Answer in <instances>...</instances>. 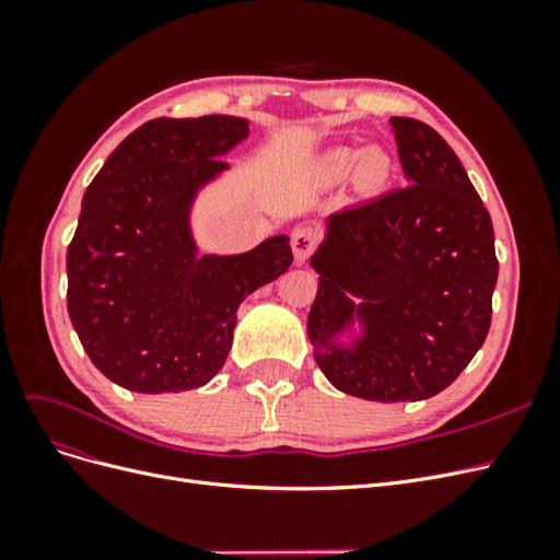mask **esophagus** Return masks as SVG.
<instances>
[{"label": "esophagus", "instance_id": "esophagus-1", "mask_svg": "<svg viewBox=\"0 0 560 560\" xmlns=\"http://www.w3.org/2000/svg\"><path fill=\"white\" fill-rule=\"evenodd\" d=\"M315 247V233L311 229H296L292 233V252H294V259L296 264H303Z\"/></svg>", "mask_w": 560, "mask_h": 560}]
</instances>
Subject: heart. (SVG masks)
<instances>
[{
    "instance_id": "obj_1",
    "label": "heart",
    "mask_w": 560,
    "mask_h": 560,
    "mask_svg": "<svg viewBox=\"0 0 560 560\" xmlns=\"http://www.w3.org/2000/svg\"><path fill=\"white\" fill-rule=\"evenodd\" d=\"M354 165H358V182L362 186H374L387 175V156L378 149H369L360 154V149L354 147H334L322 156V171L329 179L348 177L354 171Z\"/></svg>"
}]
</instances>
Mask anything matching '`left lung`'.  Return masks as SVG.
<instances>
[{"label": "left lung", "instance_id": "8db88e82", "mask_svg": "<svg viewBox=\"0 0 560 560\" xmlns=\"http://www.w3.org/2000/svg\"><path fill=\"white\" fill-rule=\"evenodd\" d=\"M406 189L331 214L311 257L313 358L369 401H420L483 346L498 282L490 214L446 140L393 116Z\"/></svg>", "mask_w": 560, "mask_h": 560}]
</instances>
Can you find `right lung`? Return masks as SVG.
I'll list each match as a JSON object with an SVG mask.
<instances>
[{"label":"right lung","mask_w":560,"mask_h":560,"mask_svg":"<svg viewBox=\"0 0 560 560\" xmlns=\"http://www.w3.org/2000/svg\"><path fill=\"white\" fill-rule=\"evenodd\" d=\"M249 138L243 116L154 118L118 144L83 194L67 249V313L103 374L142 395L214 378L235 311L292 266L284 233L243 254H200L191 212Z\"/></svg>","instance_id":"right-lung-1"}]
</instances>
